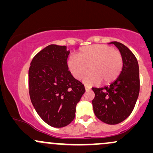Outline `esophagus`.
I'll list each match as a JSON object with an SVG mask.
<instances>
[{"label":"esophagus","instance_id":"esophagus-1","mask_svg":"<svg viewBox=\"0 0 153 153\" xmlns=\"http://www.w3.org/2000/svg\"><path fill=\"white\" fill-rule=\"evenodd\" d=\"M85 90H86V91H88V90H90V89H91V88H90V86H88V85H85Z\"/></svg>","mask_w":153,"mask_h":153}]
</instances>
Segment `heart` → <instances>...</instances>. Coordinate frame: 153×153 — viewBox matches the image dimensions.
Here are the masks:
<instances>
[{
  "label": "heart",
  "mask_w": 153,
  "mask_h": 153,
  "mask_svg": "<svg viewBox=\"0 0 153 153\" xmlns=\"http://www.w3.org/2000/svg\"><path fill=\"white\" fill-rule=\"evenodd\" d=\"M68 70L76 79L90 74L84 82L88 85L109 84L119 76L123 67V57L117 50L104 44H94L82 47L76 57H70L67 61Z\"/></svg>",
  "instance_id": "1"
}]
</instances>
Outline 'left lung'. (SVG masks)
<instances>
[{
    "label": "left lung",
    "mask_w": 153,
    "mask_h": 153,
    "mask_svg": "<svg viewBox=\"0 0 153 153\" xmlns=\"http://www.w3.org/2000/svg\"><path fill=\"white\" fill-rule=\"evenodd\" d=\"M118 48L123 57L119 76L109 86L92 88L95 98L93 111L100 120L109 125L123 122L132 112L139 93V68L135 55L124 44L110 42Z\"/></svg>",
    "instance_id": "8db88e82"
}]
</instances>
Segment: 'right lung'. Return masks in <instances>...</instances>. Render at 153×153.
Here are the masks:
<instances>
[{
  "mask_svg": "<svg viewBox=\"0 0 153 153\" xmlns=\"http://www.w3.org/2000/svg\"><path fill=\"white\" fill-rule=\"evenodd\" d=\"M66 46L50 44L33 57L28 71L29 94L39 117L49 126L63 128L74 119L85 92L67 66Z\"/></svg>",
  "mask_w": 153,
  "mask_h": 153,
  "instance_id": "1",
  "label": "right lung"
}]
</instances>
